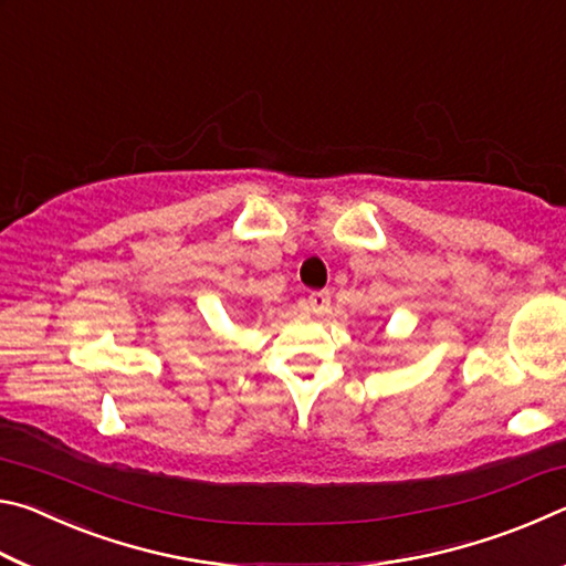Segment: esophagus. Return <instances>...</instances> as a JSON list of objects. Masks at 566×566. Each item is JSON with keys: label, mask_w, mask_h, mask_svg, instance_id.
Instances as JSON below:
<instances>
[{"label": "esophagus", "mask_w": 566, "mask_h": 566, "mask_svg": "<svg viewBox=\"0 0 566 566\" xmlns=\"http://www.w3.org/2000/svg\"><path fill=\"white\" fill-rule=\"evenodd\" d=\"M310 310L314 312V314H324V312H329V304H332V294L327 292V290H322V292H312L310 294Z\"/></svg>", "instance_id": "obj_1"}]
</instances>
